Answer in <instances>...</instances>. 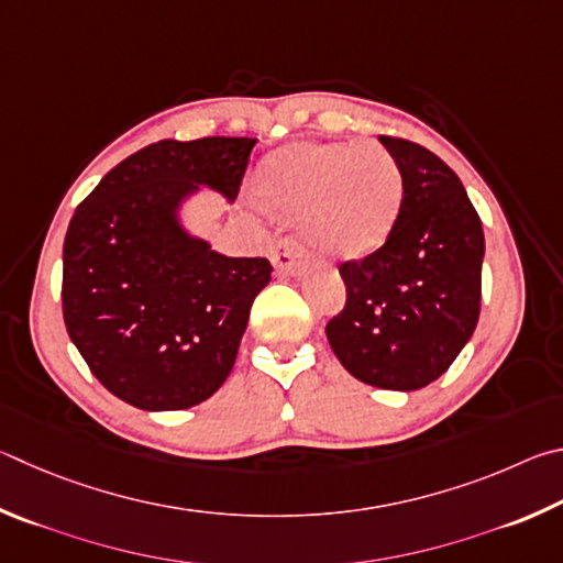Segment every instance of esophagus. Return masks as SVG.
<instances>
[{
	"label": "esophagus",
	"instance_id": "1",
	"mask_svg": "<svg viewBox=\"0 0 563 563\" xmlns=\"http://www.w3.org/2000/svg\"><path fill=\"white\" fill-rule=\"evenodd\" d=\"M272 260H274V266L279 274L294 276V274H301L303 269H307V252H303L301 244L297 240H291V236H287V240H282L279 244H276Z\"/></svg>",
	"mask_w": 563,
	"mask_h": 563
}]
</instances>
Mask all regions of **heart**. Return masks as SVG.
I'll list each match as a JSON object with an SVG mask.
<instances>
[{
	"label": "heart",
	"instance_id": "obj_1",
	"mask_svg": "<svg viewBox=\"0 0 563 563\" xmlns=\"http://www.w3.org/2000/svg\"><path fill=\"white\" fill-rule=\"evenodd\" d=\"M256 187L269 205L301 212L311 246L343 260L380 250L402 205L396 155L373 141L284 145L264 157Z\"/></svg>",
	"mask_w": 563,
	"mask_h": 563
}]
</instances>
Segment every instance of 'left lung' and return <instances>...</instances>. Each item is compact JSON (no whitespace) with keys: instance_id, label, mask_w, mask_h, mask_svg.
<instances>
[{"instance_id":"1","label":"left lung","mask_w":563,"mask_h":563,"mask_svg":"<svg viewBox=\"0 0 563 563\" xmlns=\"http://www.w3.org/2000/svg\"><path fill=\"white\" fill-rule=\"evenodd\" d=\"M402 173V205L386 244L339 266L346 307L327 323L353 378L386 390L438 380L479 319L485 232L460 177L435 153L380 135Z\"/></svg>"}]
</instances>
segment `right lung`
<instances>
[{"label": "right lung", "instance_id": "obj_1", "mask_svg": "<svg viewBox=\"0 0 563 563\" xmlns=\"http://www.w3.org/2000/svg\"><path fill=\"white\" fill-rule=\"evenodd\" d=\"M256 137L161 141L76 207L64 240L66 331L101 386L141 410H185L230 376L264 256H224L177 220L200 185L234 200Z\"/></svg>", "mask_w": 563, "mask_h": 563}]
</instances>
